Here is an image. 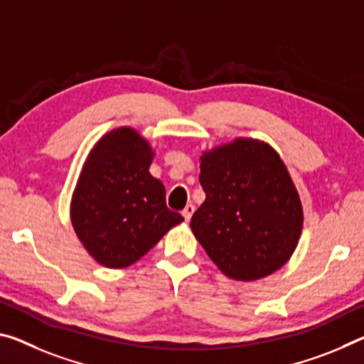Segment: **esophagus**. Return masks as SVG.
Returning a JSON list of instances; mask_svg holds the SVG:
<instances>
[{
  "label": "esophagus",
  "instance_id": "obj_1",
  "mask_svg": "<svg viewBox=\"0 0 364 364\" xmlns=\"http://www.w3.org/2000/svg\"><path fill=\"white\" fill-rule=\"evenodd\" d=\"M183 217H184V220H186V222H189V220H191V217H193V213H194V205L193 204H188L186 207H184V209H183Z\"/></svg>",
  "mask_w": 364,
  "mask_h": 364
}]
</instances>
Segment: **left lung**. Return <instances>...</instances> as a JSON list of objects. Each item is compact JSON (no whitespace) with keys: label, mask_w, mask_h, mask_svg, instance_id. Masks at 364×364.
I'll use <instances>...</instances> for the list:
<instances>
[{"label":"left lung","mask_w":364,"mask_h":364,"mask_svg":"<svg viewBox=\"0 0 364 364\" xmlns=\"http://www.w3.org/2000/svg\"><path fill=\"white\" fill-rule=\"evenodd\" d=\"M205 200L191 230L218 270L238 282L264 279L290 261L303 230V205L279 152L236 137L203 151Z\"/></svg>","instance_id":"1"}]
</instances>
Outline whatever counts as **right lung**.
<instances>
[{"instance_id": "obj_1", "label": "right lung", "mask_w": 364, "mask_h": 364, "mask_svg": "<svg viewBox=\"0 0 364 364\" xmlns=\"http://www.w3.org/2000/svg\"><path fill=\"white\" fill-rule=\"evenodd\" d=\"M154 155L139 131L121 126L105 132L84 161L69 217L84 250L103 267H129L184 220L166 207L165 186L149 171Z\"/></svg>"}]
</instances>
